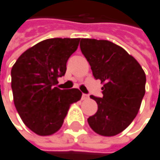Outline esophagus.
<instances>
[{
  "label": "esophagus",
  "mask_w": 160,
  "mask_h": 160,
  "mask_svg": "<svg viewBox=\"0 0 160 160\" xmlns=\"http://www.w3.org/2000/svg\"><path fill=\"white\" fill-rule=\"evenodd\" d=\"M81 99H89V95H88V94H85V93H83V94H82V96H81Z\"/></svg>",
  "instance_id": "esophagus-1"
}]
</instances>
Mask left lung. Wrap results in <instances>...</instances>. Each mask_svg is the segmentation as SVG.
I'll return each instance as SVG.
<instances>
[{"instance_id":"left-lung-1","label":"left lung","mask_w":160,"mask_h":160,"mask_svg":"<svg viewBox=\"0 0 160 160\" xmlns=\"http://www.w3.org/2000/svg\"><path fill=\"white\" fill-rule=\"evenodd\" d=\"M80 51L92 74L103 83L102 98L90 95L98 110L88 123L101 136H115L133 121L145 95L146 75L123 48L105 40L81 39Z\"/></svg>"}]
</instances>
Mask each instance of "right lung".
<instances>
[{
	"label": "right lung",
	"instance_id": "obj_1",
	"mask_svg": "<svg viewBox=\"0 0 160 160\" xmlns=\"http://www.w3.org/2000/svg\"><path fill=\"white\" fill-rule=\"evenodd\" d=\"M80 39L53 38L24 52L12 69L13 101L23 123L40 136H49L63 124L71 104L81 98L80 89L55 87L66 72L69 58Z\"/></svg>",
	"mask_w": 160,
	"mask_h": 160
}]
</instances>
